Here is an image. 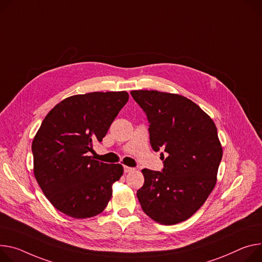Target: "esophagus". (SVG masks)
<instances>
[{
    "label": "esophagus",
    "instance_id": "34e87169",
    "mask_svg": "<svg viewBox=\"0 0 262 262\" xmlns=\"http://www.w3.org/2000/svg\"><path fill=\"white\" fill-rule=\"evenodd\" d=\"M135 168H132V167H128V166H124V172L125 173H128V172H132L134 171Z\"/></svg>",
    "mask_w": 262,
    "mask_h": 262
}]
</instances>
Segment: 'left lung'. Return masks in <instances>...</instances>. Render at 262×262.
I'll return each mask as SVG.
<instances>
[{"instance_id":"obj_1","label":"left lung","mask_w":262,"mask_h":262,"mask_svg":"<svg viewBox=\"0 0 262 262\" xmlns=\"http://www.w3.org/2000/svg\"><path fill=\"white\" fill-rule=\"evenodd\" d=\"M146 113L150 144L167 157L163 171L143 169L144 185L137 191L142 210L161 225L182 223L204 205L216 185L223 147L208 114L178 94L132 91Z\"/></svg>"}]
</instances>
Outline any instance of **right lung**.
<instances>
[{
	"instance_id": "right-lung-1",
	"label": "right lung",
	"mask_w": 262,
	"mask_h": 262,
	"mask_svg": "<svg viewBox=\"0 0 262 262\" xmlns=\"http://www.w3.org/2000/svg\"><path fill=\"white\" fill-rule=\"evenodd\" d=\"M128 93L93 92L70 96L43 119L33 141V173L41 191L60 212L89 219L107 206L121 164L94 160L88 152L101 142Z\"/></svg>"
}]
</instances>
